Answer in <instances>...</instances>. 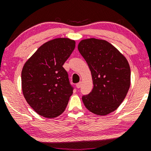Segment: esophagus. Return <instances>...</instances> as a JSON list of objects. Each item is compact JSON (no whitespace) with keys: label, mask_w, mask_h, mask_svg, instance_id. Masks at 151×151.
Wrapping results in <instances>:
<instances>
[{"label":"esophagus","mask_w":151,"mask_h":151,"mask_svg":"<svg viewBox=\"0 0 151 151\" xmlns=\"http://www.w3.org/2000/svg\"><path fill=\"white\" fill-rule=\"evenodd\" d=\"M81 86V81H80V82L77 83V84H76V86H77V88H78V89H79V88H80Z\"/></svg>","instance_id":"obj_1"}]
</instances>
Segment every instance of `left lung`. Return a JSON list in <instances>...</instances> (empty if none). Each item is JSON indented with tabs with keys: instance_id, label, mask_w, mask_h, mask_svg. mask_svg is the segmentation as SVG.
<instances>
[{
	"instance_id": "obj_1",
	"label": "left lung",
	"mask_w": 151,
	"mask_h": 151,
	"mask_svg": "<svg viewBox=\"0 0 151 151\" xmlns=\"http://www.w3.org/2000/svg\"><path fill=\"white\" fill-rule=\"evenodd\" d=\"M78 50L91 71L93 87L82 101L99 116L114 111L125 99L131 85V69L123 54L104 40H81Z\"/></svg>"
}]
</instances>
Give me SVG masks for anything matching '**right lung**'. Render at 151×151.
Returning a JSON list of instances; mask_svg holds the SVG:
<instances>
[{
  "label": "right lung",
  "instance_id": "right-lung-1",
  "mask_svg": "<svg viewBox=\"0 0 151 151\" xmlns=\"http://www.w3.org/2000/svg\"><path fill=\"white\" fill-rule=\"evenodd\" d=\"M75 48L70 38H55L41 45L22 67V90L26 101L48 119L65 111L73 88L62 67Z\"/></svg>",
  "mask_w": 151,
  "mask_h": 151
}]
</instances>
